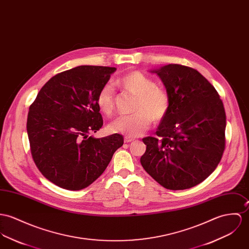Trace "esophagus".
<instances>
[{
  "label": "esophagus",
  "mask_w": 249,
  "mask_h": 249,
  "mask_svg": "<svg viewBox=\"0 0 249 249\" xmlns=\"http://www.w3.org/2000/svg\"><path fill=\"white\" fill-rule=\"evenodd\" d=\"M132 141H134L133 138H130V137H128V136H125V137H124V142H132Z\"/></svg>",
  "instance_id": "1"
}]
</instances>
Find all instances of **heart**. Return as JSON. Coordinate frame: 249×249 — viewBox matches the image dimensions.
<instances>
[{
	"label": "heart",
	"instance_id": "heart-1",
	"mask_svg": "<svg viewBox=\"0 0 249 249\" xmlns=\"http://www.w3.org/2000/svg\"><path fill=\"white\" fill-rule=\"evenodd\" d=\"M118 83L126 90L137 95L134 110L135 113L121 115L109 125L115 133L128 137H138L145 132L152 123L162 120L170 108V96L163 88L149 76L132 71L118 79ZM97 105L102 112L110 115L115 105V89L111 83L105 84L97 95Z\"/></svg>",
	"mask_w": 249,
	"mask_h": 249
}]
</instances>
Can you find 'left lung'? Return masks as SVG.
<instances>
[{"label": "left lung", "instance_id": "obj_1", "mask_svg": "<svg viewBox=\"0 0 249 249\" xmlns=\"http://www.w3.org/2000/svg\"><path fill=\"white\" fill-rule=\"evenodd\" d=\"M170 96V108L155 137H146L141 163L171 190L193 187L217 167L226 147V117L218 92L194 68L167 65L151 70Z\"/></svg>", "mask_w": 249, "mask_h": 249}]
</instances>
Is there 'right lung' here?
<instances>
[{"label": "right lung", "mask_w": 249, "mask_h": 249, "mask_svg": "<svg viewBox=\"0 0 249 249\" xmlns=\"http://www.w3.org/2000/svg\"><path fill=\"white\" fill-rule=\"evenodd\" d=\"M115 68L80 66L52 77L29 107L26 129L35 164L48 181L81 190L106 170L124 137L94 138L104 121L97 95Z\"/></svg>", "instance_id": "add662e5"}]
</instances>
